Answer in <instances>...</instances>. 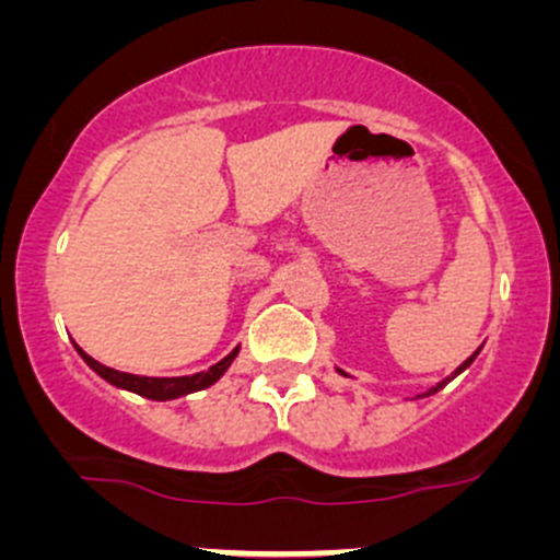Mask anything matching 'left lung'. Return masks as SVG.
Masks as SVG:
<instances>
[{"label":"left lung","mask_w":560,"mask_h":560,"mask_svg":"<svg viewBox=\"0 0 560 560\" xmlns=\"http://www.w3.org/2000/svg\"><path fill=\"white\" fill-rule=\"evenodd\" d=\"M479 349H482V347H479ZM479 349H477V352H474V354H471V358H466V360H463V363H460V365H457V369L453 371V374H450V376H447V380H442V382H439V385H436V387L425 389V393H422V395H417V398H428V395H433V393H439V389H442V387H447V385H450V382H453L457 374H463V371H466V369H468V365H471V363H474V358H477V354H479ZM336 371H338V374H341V376H349V374H343V371H341V369H336Z\"/></svg>","instance_id":"1"}]
</instances>
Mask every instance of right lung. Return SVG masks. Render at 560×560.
<instances>
[{
    "label": "right lung",
    "instance_id": "obj_1",
    "mask_svg": "<svg viewBox=\"0 0 560 560\" xmlns=\"http://www.w3.org/2000/svg\"><path fill=\"white\" fill-rule=\"evenodd\" d=\"M78 354L83 358V363L94 371V374L103 376L105 382H110L113 387L118 389H129V393H138L143 398L151 400H173V398H184L189 393H200V389L217 385L219 380L224 376V371L233 365V360L238 358L241 347H235L228 358L219 360L217 365H211L208 371H200V374H191V376H138V374H124V371L116 369H107V365L97 363L94 358H89L81 347L75 343Z\"/></svg>",
    "mask_w": 560,
    "mask_h": 560
}]
</instances>
